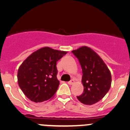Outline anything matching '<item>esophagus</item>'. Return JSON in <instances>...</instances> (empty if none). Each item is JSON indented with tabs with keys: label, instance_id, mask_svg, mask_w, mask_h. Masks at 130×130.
<instances>
[{
	"label": "esophagus",
	"instance_id": "obj_1",
	"mask_svg": "<svg viewBox=\"0 0 130 130\" xmlns=\"http://www.w3.org/2000/svg\"><path fill=\"white\" fill-rule=\"evenodd\" d=\"M74 82H75V80H74V79H71V80H70V81L68 82V84H70V85H71V84H74Z\"/></svg>",
	"mask_w": 130,
	"mask_h": 130
}]
</instances>
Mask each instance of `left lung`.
I'll use <instances>...</instances> for the list:
<instances>
[{
    "label": "left lung",
    "instance_id": "8db88e82",
    "mask_svg": "<svg viewBox=\"0 0 130 130\" xmlns=\"http://www.w3.org/2000/svg\"><path fill=\"white\" fill-rule=\"evenodd\" d=\"M77 58L82 70L84 91L78 100L85 105H93L103 99L111 86L110 70L96 53L87 46L72 51Z\"/></svg>",
    "mask_w": 130,
    "mask_h": 130
}]
</instances>
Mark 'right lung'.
<instances>
[{
	"label": "right lung",
	"mask_w": 130,
	"mask_h": 130,
	"mask_svg": "<svg viewBox=\"0 0 130 130\" xmlns=\"http://www.w3.org/2000/svg\"><path fill=\"white\" fill-rule=\"evenodd\" d=\"M66 54V51L44 47L22 63L18 71V82L28 99L39 103L53 97L60 84L56 62Z\"/></svg>",
	"instance_id": "obj_1"
}]
</instances>
